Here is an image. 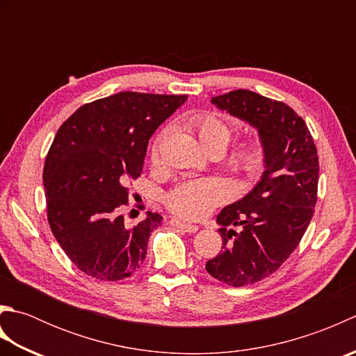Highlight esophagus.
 I'll use <instances>...</instances> for the list:
<instances>
[{
	"label": "esophagus",
	"instance_id": "1",
	"mask_svg": "<svg viewBox=\"0 0 356 356\" xmlns=\"http://www.w3.org/2000/svg\"><path fill=\"white\" fill-rule=\"evenodd\" d=\"M170 225H171V226H176V228H180L182 231H185V232H190V234H194L195 231L199 229V226H197V225H193V223H184V222L177 220V218H171V220H170Z\"/></svg>",
	"mask_w": 356,
	"mask_h": 356
}]
</instances>
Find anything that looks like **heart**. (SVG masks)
I'll list each match as a JSON object with an SVG mask.
<instances>
[{"label": "heart", "mask_w": 356, "mask_h": 356, "mask_svg": "<svg viewBox=\"0 0 356 356\" xmlns=\"http://www.w3.org/2000/svg\"><path fill=\"white\" fill-rule=\"evenodd\" d=\"M191 127L200 143L209 153H222V161L228 168L241 176L257 177L264 168L266 149L261 139L255 136L241 139L226 149L232 139V125L214 113H200L191 119ZM168 130L156 134L149 148V161L159 165L162 161V148ZM232 195L231 185L222 177H205L186 180L165 194V207L174 216L185 220H199L209 214L216 207L222 205Z\"/></svg>", "instance_id": "1"}]
</instances>
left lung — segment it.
<instances>
[{
	"label": "left lung",
	"mask_w": 356,
	"mask_h": 356,
	"mask_svg": "<svg viewBox=\"0 0 356 356\" xmlns=\"http://www.w3.org/2000/svg\"><path fill=\"white\" fill-rule=\"evenodd\" d=\"M213 104L254 125L266 149L259 185L217 216L222 249L205 264L220 283L241 287L274 274L300 245L318 199V151L303 118L282 101L240 88Z\"/></svg>",
	"instance_id": "1"
}]
</instances>
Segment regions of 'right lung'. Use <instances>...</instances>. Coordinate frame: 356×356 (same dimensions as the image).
I'll return each instance as SVG.
<instances>
[{"label":"right lung","instance_id":"obj_1","mask_svg":"<svg viewBox=\"0 0 356 356\" xmlns=\"http://www.w3.org/2000/svg\"><path fill=\"white\" fill-rule=\"evenodd\" d=\"M185 95L122 92L84 104L59 127L44 163L47 220L59 246L102 282L131 277L161 214L125 225L128 184L139 179L148 139Z\"/></svg>","mask_w":356,"mask_h":356}]
</instances>
